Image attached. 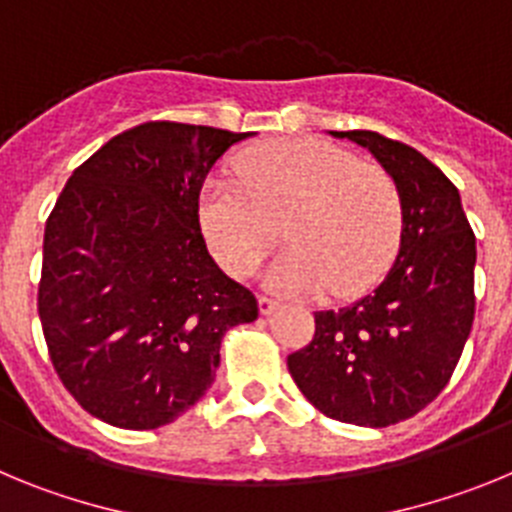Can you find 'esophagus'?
<instances>
[{"mask_svg": "<svg viewBox=\"0 0 512 512\" xmlns=\"http://www.w3.org/2000/svg\"><path fill=\"white\" fill-rule=\"evenodd\" d=\"M279 302L271 300V297H259V312L261 315H271V312L277 310Z\"/></svg>", "mask_w": 512, "mask_h": 512, "instance_id": "obj_1", "label": "esophagus"}]
</instances>
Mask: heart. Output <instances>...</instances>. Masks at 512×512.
Segmentation results:
<instances>
[{"instance_id": "heart-1", "label": "heart", "mask_w": 512, "mask_h": 512, "mask_svg": "<svg viewBox=\"0 0 512 512\" xmlns=\"http://www.w3.org/2000/svg\"><path fill=\"white\" fill-rule=\"evenodd\" d=\"M197 220L217 264L248 277L279 238L289 243L266 269L282 295H359L382 279L400 246L395 179L354 153L315 138L264 143L243 153L233 179L212 176Z\"/></svg>"}]
</instances>
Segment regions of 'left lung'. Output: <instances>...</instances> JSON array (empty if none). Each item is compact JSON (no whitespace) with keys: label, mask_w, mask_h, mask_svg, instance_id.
I'll list each match as a JSON object with an SVG mask.
<instances>
[{"label":"left lung","mask_w":512,"mask_h":512,"mask_svg":"<svg viewBox=\"0 0 512 512\" xmlns=\"http://www.w3.org/2000/svg\"><path fill=\"white\" fill-rule=\"evenodd\" d=\"M330 135L359 143L395 179L400 251L374 292L315 312V336L287 366L320 413L384 428L436 400L459 364L474 323L477 241L459 189L423 153L372 130Z\"/></svg>","instance_id":"1"}]
</instances>
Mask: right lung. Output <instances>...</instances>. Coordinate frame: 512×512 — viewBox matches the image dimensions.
Instances as JSON below:
<instances>
[{
    "mask_svg": "<svg viewBox=\"0 0 512 512\" xmlns=\"http://www.w3.org/2000/svg\"><path fill=\"white\" fill-rule=\"evenodd\" d=\"M248 135L146 122L63 187L45 223L38 312L53 369L94 418L130 431L174 423L215 382L225 330L259 318L197 220L205 176Z\"/></svg>",
    "mask_w": 512,
    "mask_h": 512,
    "instance_id": "obj_1",
    "label": "right lung"
}]
</instances>
